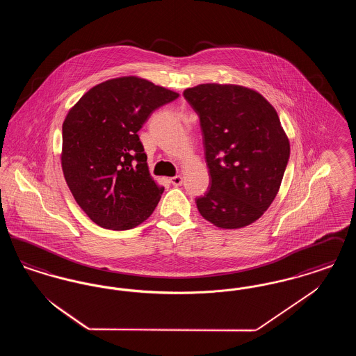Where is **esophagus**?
Returning a JSON list of instances; mask_svg holds the SVG:
<instances>
[{"label":"esophagus","instance_id":"obj_1","mask_svg":"<svg viewBox=\"0 0 356 356\" xmlns=\"http://www.w3.org/2000/svg\"><path fill=\"white\" fill-rule=\"evenodd\" d=\"M170 183L175 186H181V184H183V177H181L180 175H177V176H175V177L170 179Z\"/></svg>","mask_w":356,"mask_h":356}]
</instances>
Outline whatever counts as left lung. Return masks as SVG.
Segmentation results:
<instances>
[{"instance_id": "8db88e82", "label": "left lung", "mask_w": 356, "mask_h": 356, "mask_svg": "<svg viewBox=\"0 0 356 356\" xmlns=\"http://www.w3.org/2000/svg\"><path fill=\"white\" fill-rule=\"evenodd\" d=\"M200 119L211 183L196 199L205 220L225 229L257 220L271 205L289 141L270 102L250 88L202 84L183 93Z\"/></svg>"}]
</instances>
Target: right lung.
Segmentation results:
<instances>
[{
	"mask_svg": "<svg viewBox=\"0 0 356 356\" xmlns=\"http://www.w3.org/2000/svg\"><path fill=\"white\" fill-rule=\"evenodd\" d=\"M179 93L135 76L89 89L63 124L61 165L74 200L106 229L135 228L152 215L163 186L153 181L137 132Z\"/></svg>",
	"mask_w": 356,
	"mask_h": 356,
	"instance_id": "right-lung-1",
	"label": "right lung"
}]
</instances>
